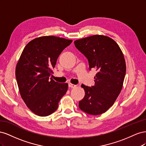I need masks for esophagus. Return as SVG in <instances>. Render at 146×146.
I'll list each match as a JSON object with an SVG mask.
<instances>
[{"label": "esophagus", "instance_id": "esophagus-1", "mask_svg": "<svg viewBox=\"0 0 146 146\" xmlns=\"http://www.w3.org/2000/svg\"><path fill=\"white\" fill-rule=\"evenodd\" d=\"M77 86L76 85H74V84H72V83H69V88H76Z\"/></svg>", "mask_w": 146, "mask_h": 146}]
</instances>
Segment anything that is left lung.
<instances>
[{"label":"left lung","mask_w":146,"mask_h":146,"mask_svg":"<svg viewBox=\"0 0 146 146\" xmlns=\"http://www.w3.org/2000/svg\"><path fill=\"white\" fill-rule=\"evenodd\" d=\"M75 46L85 55L90 69L94 68V85H82L85 92L79 108L91 115L105 113L114 104L121 91L125 76L123 54L113 39L96 35L74 41Z\"/></svg>","instance_id":"obj_1"}]
</instances>
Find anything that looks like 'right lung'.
<instances>
[{
  "instance_id": "right-lung-1",
  "label": "right lung",
  "mask_w": 146,
  "mask_h": 146,
  "mask_svg": "<svg viewBox=\"0 0 146 146\" xmlns=\"http://www.w3.org/2000/svg\"><path fill=\"white\" fill-rule=\"evenodd\" d=\"M72 40L54 36L36 38L24 47L16 67L22 99L33 113L47 116L55 111L68 91V83L50 78L57 58Z\"/></svg>"
}]
</instances>
